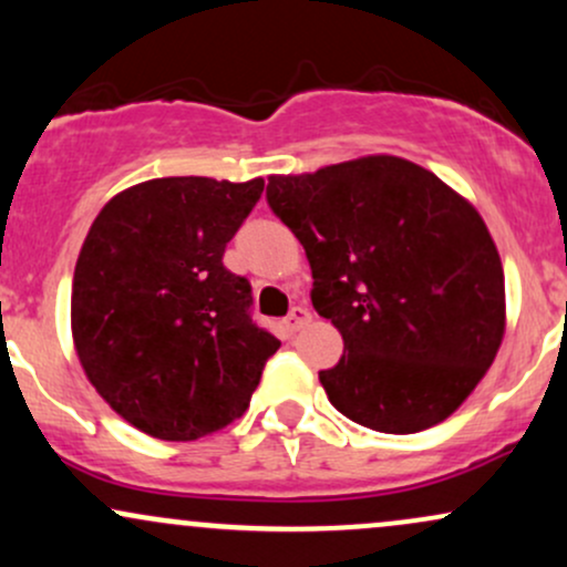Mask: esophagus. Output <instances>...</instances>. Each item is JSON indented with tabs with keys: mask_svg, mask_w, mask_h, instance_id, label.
<instances>
[{
	"mask_svg": "<svg viewBox=\"0 0 567 567\" xmlns=\"http://www.w3.org/2000/svg\"><path fill=\"white\" fill-rule=\"evenodd\" d=\"M309 322H311V315H309V309H303V306H296V309H292L288 315V328L292 330V333L306 328Z\"/></svg>",
	"mask_w": 567,
	"mask_h": 567,
	"instance_id": "esophagus-1",
	"label": "esophagus"
}]
</instances>
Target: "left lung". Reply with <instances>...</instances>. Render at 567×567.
I'll use <instances>...</instances> for the list:
<instances>
[{"label":"left lung","instance_id":"obj_1","mask_svg":"<svg viewBox=\"0 0 567 567\" xmlns=\"http://www.w3.org/2000/svg\"><path fill=\"white\" fill-rule=\"evenodd\" d=\"M266 199L303 245L317 315L343 336L320 370L333 408L386 434L453 415L506 330L504 266L472 202L392 154L269 175Z\"/></svg>","mask_w":567,"mask_h":567}]
</instances>
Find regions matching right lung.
Wrapping results in <instances>:
<instances>
[{
    "mask_svg": "<svg viewBox=\"0 0 567 567\" xmlns=\"http://www.w3.org/2000/svg\"><path fill=\"white\" fill-rule=\"evenodd\" d=\"M264 178L178 175L114 194L97 213L71 285L84 375L143 434L192 442L245 413L279 341L250 320V282L226 243Z\"/></svg>",
    "mask_w": 567,
    "mask_h": 567,
    "instance_id": "1",
    "label": "right lung"
}]
</instances>
